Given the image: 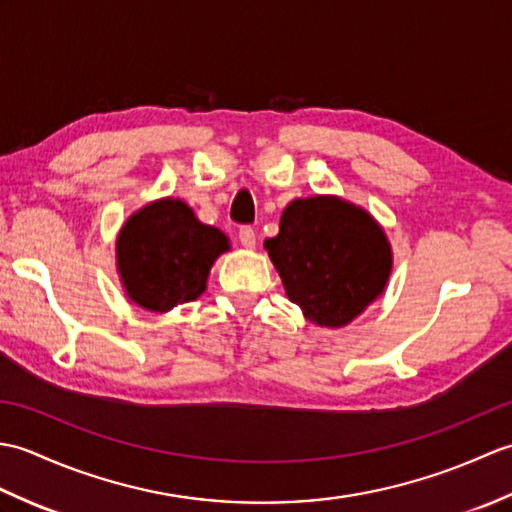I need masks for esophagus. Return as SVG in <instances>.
<instances>
[{
    "label": "esophagus",
    "instance_id": "obj_1",
    "mask_svg": "<svg viewBox=\"0 0 512 512\" xmlns=\"http://www.w3.org/2000/svg\"><path fill=\"white\" fill-rule=\"evenodd\" d=\"M239 242H242L244 248H255V242H257L255 228H250V226L239 228Z\"/></svg>",
    "mask_w": 512,
    "mask_h": 512
}]
</instances>
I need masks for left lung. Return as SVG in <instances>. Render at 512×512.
I'll return each instance as SVG.
<instances>
[{"instance_id": "8db88e82", "label": "left lung", "mask_w": 512, "mask_h": 512, "mask_svg": "<svg viewBox=\"0 0 512 512\" xmlns=\"http://www.w3.org/2000/svg\"><path fill=\"white\" fill-rule=\"evenodd\" d=\"M286 295L308 321L343 328L383 295L391 246L372 215L334 195L292 200L264 242Z\"/></svg>"}]
</instances>
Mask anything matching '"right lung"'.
I'll return each mask as SVG.
<instances>
[{"label":"right lung","instance_id":"1","mask_svg":"<svg viewBox=\"0 0 512 512\" xmlns=\"http://www.w3.org/2000/svg\"><path fill=\"white\" fill-rule=\"evenodd\" d=\"M228 250L220 228L202 224L182 200L136 211L116 239V266L127 297L151 312L198 299L213 262Z\"/></svg>","mask_w":512,"mask_h":512}]
</instances>
